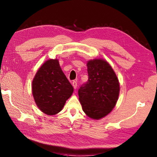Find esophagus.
<instances>
[{"label": "esophagus", "mask_w": 157, "mask_h": 157, "mask_svg": "<svg viewBox=\"0 0 157 157\" xmlns=\"http://www.w3.org/2000/svg\"><path fill=\"white\" fill-rule=\"evenodd\" d=\"M72 85H73V88H75V89H76V88H77V82L76 81H73L72 82Z\"/></svg>", "instance_id": "esophagus-1"}]
</instances>
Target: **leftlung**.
<instances>
[{
	"mask_svg": "<svg viewBox=\"0 0 157 157\" xmlns=\"http://www.w3.org/2000/svg\"><path fill=\"white\" fill-rule=\"evenodd\" d=\"M88 79L78 90L79 101L89 117L99 119L115 107L119 93L116 74L107 62L96 59L87 63Z\"/></svg>",
	"mask_w": 157,
	"mask_h": 157,
	"instance_id": "8db88e82",
	"label": "left lung"
}]
</instances>
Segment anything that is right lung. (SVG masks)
Listing matches in <instances>:
<instances>
[{"instance_id": "right-lung-1", "label": "right lung", "mask_w": 157, "mask_h": 157, "mask_svg": "<svg viewBox=\"0 0 157 157\" xmlns=\"http://www.w3.org/2000/svg\"><path fill=\"white\" fill-rule=\"evenodd\" d=\"M73 92V87L62 72L58 59H49L43 64L32 82L36 105L49 115L61 111Z\"/></svg>"}]
</instances>
